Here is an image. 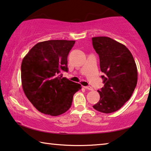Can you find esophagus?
Masks as SVG:
<instances>
[{"mask_svg":"<svg viewBox=\"0 0 151 151\" xmlns=\"http://www.w3.org/2000/svg\"><path fill=\"white\" fill-rule=\"evenodd\" d=\"M84 88L86 89V90H91V91L93 90V88L90 86H85Z\"/></svg>","mask_w":151,"mask_h":151,"instance_id":"esophagus-1","label":"esophagus"}]
</instances>
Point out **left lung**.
Returning <instances> with one entry per match:
<instances>
[{
  "label": "left lung",
  "instance_id": "1",
  "mask_svg": "<svg viewBox=\"0 0 151 151\" xmlns=\"http://www.w3.org/2000/svg\"><path fill=\"white\" fill-rule=\"evenodd\" d=\"M99 54L100 67L105 75L104 87L98 90L100 100L93 106L105 114L120 109L132 96L137 82V70L131 52L124 44L108 37L92 38Z\"/></svg>",
  "mask_w": 151,
  "mask_h": 151
}]
</instances>
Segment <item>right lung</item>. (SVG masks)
Segmentation results:
<instances>
[{"mask_svg":"<svg viewBox=\"0 0 151 151\" xmlns=\"http://www.w3.org/2000/svg\"><path fill=\"white\" fill-rule=\"evenodd\" d=\"M73 40H48L35 44L23 58L21 80L25 95L38 111L57 116L71 107L73 96L81 89L60 75L68 72V55Z\"/></svg>","mask_w":151,"mask_h":151,"instance_id":"add662e5","label":"right lung"}]
</instances>
